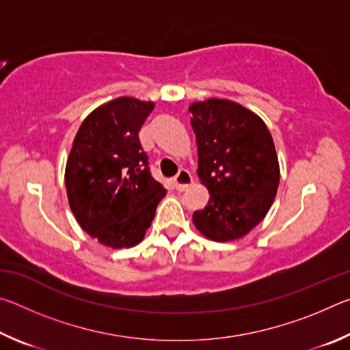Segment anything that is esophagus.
Segmentation results:
<instances>
[{"mask_svg":"<svg viewBox=\"0 0 350 350\" xmlns=\"http://www.w3.org/2000/svg\"><path fill=\"white\" fill-rule=\"evenodd\" d=\"M173 182H174V187L177 191H185V189L193 183V177H191V174H189V171L180 170L179 174L174 177Z\"/></svg>","mask_w":350,"mask_h":350,"instance_id":"obj_1","label":"esophagus"}]
</instances>
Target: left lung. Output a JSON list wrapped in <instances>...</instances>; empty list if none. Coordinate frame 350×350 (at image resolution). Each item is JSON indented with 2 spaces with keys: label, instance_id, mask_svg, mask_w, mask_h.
<instances>
[{
  "label": "left lung",
  "instance_id": "left-lung-1",
  "mask_svg": "<svg viewBox=\"0 0 350 350\" xmlns=\"http://www.w3.org/2000/svg\"><path fill=\"white\" fill-rule=\"evenodd\" d=\"M198 144V176L208 189L193 224L205 238H244L267 215L280 185L273 139L262 118L227 98L188 106Z\"/></svg>",
  "mask_w": 350,
  "mask_h": 350
}]
</instances>
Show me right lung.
Wrapping results in <instances>:
<instances>
[{"label":"right lung","mask_w":350,"mask_h":350,"mask_svg":"<svg viewBox=\"0 0 350 350\" xmlns=\"http://www.w3.org/2000/svg\"><path fill=\"white\" fill-rule=\"evenodd\" d=\"M152 109V102L134 97L111 100L83 120L70 148L69 206L80 227L106 247L137 245L167 194L152 179L139 140Z\"/></svg>","instance_id":"add662e5"}]
</instances>
